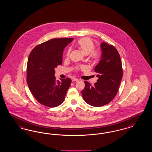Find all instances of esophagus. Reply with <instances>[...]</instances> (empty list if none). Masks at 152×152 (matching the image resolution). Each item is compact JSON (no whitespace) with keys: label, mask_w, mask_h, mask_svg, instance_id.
Returning a JSON list of instances; mask_svg holds the SVG:
<instances>
[{"label":"esophagus","mask_w":152,"mask_h":152,"mask_svg":"<svg viewBox=\"0 0 152 152\" xmlns=\"http://www.w3.org/2000/svg\"><path fill=\"white\" fill-rule=\"evenodd\" d=\"M72 82H74V81H76V82H77V81H79V80H78V79H77V78H73V79H72Z\"/></svg>","instance_id":"1"}]
</instances>
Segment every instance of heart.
<instances>
[{
	"mask_svg": "<svg viewBox=\"0 0 152 152\" xmlns=\"http://www.w3.org/2000/svg\"><path fill=\"white\" fill-rule=\"evenodd\" d=\"M76 46L82 51L85 55H88L90 53V58L93 61H97L99 58L100 54L99 52L94 50L95 45L92 40L88 38L84 37L80 39L76 43ZM70 50H69L67 56H69Z\"/></svg>",
	"mask_w": 152,
	"mask_h": 152,
	"instance_id": "1",
	"label": "heart"
}]
</instances>
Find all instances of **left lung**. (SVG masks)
<instances>
[{"mask_svg":"<svg viewBox=\"0 0 152 152\" xmlns=\"http://www.w3.org/2000/svg\"><path fill=\"white\" fill-rule=\"evenodd\" d=\"M100 47L101 60L95 68L98 80L94 86L85 81V87L81 91L85 101L95 107L104 106L112 101L123 77L121 61L116 49L105 42H102Z\"/></svg>","mask_w":152,"mask_h":152,"instance_id":"8db88e82","label":"left lung"}]
</instances>
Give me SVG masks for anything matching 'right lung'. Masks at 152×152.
<instances>
[{
    "label": "right lung",
    "instance_id": "add662e5",
    "mask_svg": "<svg viewBox=\"0 0 152 152\" xmlns=\"http://www.w3.org/2000/svg\"><path fill=\"white\" fill-rule=\"evenodd\" d=\"M73 39H52L34 47L29 56L27 82L33 96L42 105L53 107L64 101L71 80L56 81L55 69L62 64L63 51Z\"/></svg>",
    "mask_w": 152,
    "mask_h": 152
}]
</instances>
